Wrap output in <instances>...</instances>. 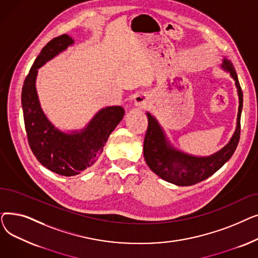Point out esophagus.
Returning a JSON list of instances; mask_svg holds the SVG:
<instances>
[{"label": "esophagus", "mask_w": 258, "mask_h": 258, "mask_svg": "<svg viewBox=\"0 0 258 258\" xmlns=\"http://www.w3.org/2000/svg\"><path fill=\"white\" fill-rule=\"evenodd\" d=\"M134 103L136 106H139L141 108L146 107L148 104H150V99L146 96L145 94H138L136 97L134 99Z\"/></svg>", "instance_id": "34e87169"}]
</instances>
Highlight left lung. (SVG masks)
<instances>
[{"label":"left lung","mask_w":258,"mask_h":258,"mask_svg":"<svg viewBox=\"0 0 258 258\" xmlns=\"http://www.w3.org/2000/svg\"><path fill=\"white\" fill-rule=\"evenodd\" d=\"M221 67L235 81L239 105L235 132L228 144L219 152L207 157H198L178 150L170 143L158 120L151 113H146L148 127L144 138V159L152 171L164 181L178 186H190L204 181L218 171L236 150L240 135L242 92L233 63L224 57Z\"/></svg>","instance_id":"1"}]
</instances>
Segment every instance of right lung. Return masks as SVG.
<instances>
[{
	"label": "right lung",
	"mask_w": 258,
	"mask_h": 258,
	"mask_svg": "<svg viewBox=\"0 0 258 258\" xmlns=\"http://www.w3.org/2000/svg\"><path fill=\"white\" fill-rule=\"evenodd\" d=\"M73 44L74 39L68 34L50 40L34 60L22 89L25 128L31 151L43 166L64 177L76 175L95 164L108 136L124 116L122 106H106L84 128L68 133L48 119L36 92L38 69Z\"/></svg>",
	"instance_id": "obj_1"
}]
</instances>
